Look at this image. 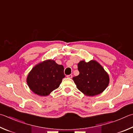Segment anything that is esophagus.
<instances>
[{
    "label": "esophagus",
    "instance_id": "obj_1",
    "mask_svg": "<svg viewBox=\"0 0 133 133\" xmlns=\"http://www.w3.org/2000/svg\"><path fill=\"white\" fill-rule=\"evenodd\" d=\"M67 78H72V77H73V75H72V74L67 75Z\"/></svg>",
    "mask_w": 133,
    "mask_h": 133
}]
</instances>
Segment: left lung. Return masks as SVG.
I'll use <instances>...</instances> for the list:
<instances>
[{
	"instance_id": "8db88e82",
	"label": "left lung",
	"mask_w": 133,
	"mask_h": 133,
	"mask_svg": "<svg viewBox=\"0 0 133 133\" xmlns=\"http://www.w3.org/2000/svg\"><path fill=\"white\" fill-rule=\"evenodd\" d=\"M79 75L73 79L78 90L88 96L98 95L108 85L109 78L104 69L95 60L81 61L78 64Z\"/></svg>"
}]
</instances>
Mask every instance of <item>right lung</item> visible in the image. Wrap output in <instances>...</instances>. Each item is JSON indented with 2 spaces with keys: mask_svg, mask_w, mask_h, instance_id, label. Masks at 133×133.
Wrapping results in <instances>:
<instances>
[{
  "mask_svg": "<svg viewBox=\"0 0 133 133\" xmlns=\"http://www.w3.org/2000/svg\"><path fill=\"white\" fill-rule=\"evenodd\" d=\"M65 77L64 67L52 60L40 63L31 70L26 81L32 92L40 96H46L59 87Z\"/></svg>",
  "mask_w": 133,
  "mask_h": 133,
  "instance_id": "1",
  "label": "right lung"
}]
</instances>
